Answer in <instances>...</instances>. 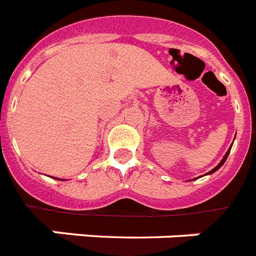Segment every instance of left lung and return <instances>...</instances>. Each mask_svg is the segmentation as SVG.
<instances>
[{"label": "left lung", "mask_w": 256, "mask_h": 256, "mask_svg": "<svg viewBox=\"0 0 256 256\" xmlns=\"http://www.w3.org/2000/svg\"><path fill=\"white\" fill-rule=\"evenodd\" d=\"M232 146H230V149H228V152H226V154H224V158H222V160H220V162L218 164V165H216V166L214 168V169H212V170H210L209 173H208V174H212V173H214V172H216V170H218V169H220V168L222 166V165H224V161H226V158H228V153H230V150H232Z\"/></svg>", "instance_id": "left-lung-1"}]
</instances>
